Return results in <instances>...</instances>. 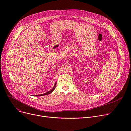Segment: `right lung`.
<instances>
[{"mask_svg":"<svg viewBox=\"0 0 131 131\" xmlns=\"http://www.w3.org/2000/svg\"><path fill=\"white\" fill-rule=\"evenodd\" d=\"M56 84H57V82H55V84H54V86H53V89H52L51 90H50V91H48V92H47V93H44V94H39V95H35V96H41L46 95H48V94H50V93H52V92L54 90V89H55V88Z\"/></svg>","mask_w":131,"mask_h":131,"instance_id":"1","label":"right lung"}]
</instances>
